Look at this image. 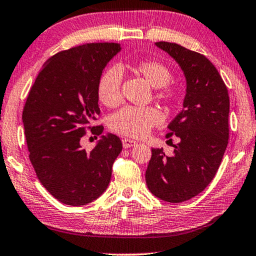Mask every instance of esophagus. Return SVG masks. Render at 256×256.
<instances>
[{"label":"esophagus","instance_id":"34e87169","mask_svg":"<svg viewBox=\"0 0 256 256\" xmlns=\"http://www.w3.org/2000/svg\"><path fill=\"white\" fill-rule=\"evenodd\" d=\"M122 142H123V147L124 148H130V147H133L136 144V141L132 140V139H128V138H125L122 140Z\"/></svg>","mask_w":256,"mask_h":256}]
</instances>
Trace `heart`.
Listing matches in <instances>:
<instances>
[{
  "mask_svg": "<svg viewBox=\"0 0 256 256\" xmlns=\"http://www.w3.org/2000/svg\"><path fill=\"white\" fill-rule=\"evenodd\" d=\"M131 70L142 77L155 88L154 96L166 106L177 100L179 90L170 84L172 72L164 63L156 60H139L131 66ZM98 96L108 108H115L122 102V72L118 68H110L104 72L98 84ZM162 122V115L152 106L134 108L125 106L110 117L109 126L120 134L141 138L152 128Z\"/></svg>",
  "mask_w": 256,
  "mask_h": 256,
  "instance_id": "b5f03b06",
  "label": "heart"
}]
</instances>
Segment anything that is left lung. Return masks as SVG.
Instances as JSON below:
<instances>
[{
  "label": "left lung",
  "mask_w": 256,
  "mask_h": 256,
  "mask_svg": "<svg viewBox=\"0 0 256 256\" xmlns=\"http://www.w3.org/2000/svg\"><path fill=\"white\" fill-rule=\"evenodd\" d=\"M156 46L178 63L186 79L182 110L168 125L179 142L172 156L152 148L146 184L158 199L178 204L201 193L212 180L228 141L230 98L217 68L207 57L180 44ZM171 140V139H170Z\"/></svg>",
  "instance_id": "1"
}]
</instances>
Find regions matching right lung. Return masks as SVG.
<instances>
[{
    "instance_id": "obj_1",
    "label": "right lung",
    "mask_w": 256,
    "mask_h": 256,
    "mask_svg": "<svg viewBox=\"0 0 256 256\" xmlns=\"http://www.w3.org/2000/svg\"><path fill=\"white\" fill-rule=\"evenodd\" d=\"M118 44H87L57 52L47 60L22 110L30 163L44 188L62 204L84 206L108 188L122 141L108 133L90 152L82 147L86 128L100 115L98 84L102 71L120 52Z\"/></svg>"
}]
</instances>
